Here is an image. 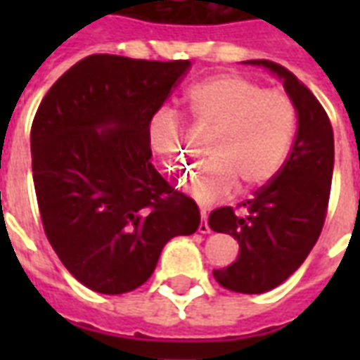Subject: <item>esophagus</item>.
<instances>
[{"mask_svg":"<svg viewBox=\"0 0 360 360\" xmlns=\"http://www.w3.org/2000/svg\"><path fill=\"white\" fill-rule=\"evenodd\" d=\"M200 216H202V221H200V226H198V233H210V226H208V221H206V212H200Z\"/></svg>","mask_w":360,"mask_h":360,"instance_id":"34e87169","label":"esophagus"}]
</instances>
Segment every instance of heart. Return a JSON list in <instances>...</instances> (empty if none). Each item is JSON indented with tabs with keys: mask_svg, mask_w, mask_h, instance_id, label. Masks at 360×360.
I'll return each instance as SVG.
<instances>
[{
	"mask_svg": "<svg viewBox=\"0 0 360 360\" xmlns=\"http://www.w3.org/2000/svg\"><path fill=\"white\" fill-rule=\"evenodd\" d=\"M188 110L212 133L202 169L183 181V191L200 204L262 187L281 169L297 125L291 96L262 89L239 73H221L188 90ZM150 150L169 173L185 172L187 131L177 111L158 110L146 127Z\"/></svg>",
	"mask_w": 360,
	"mask_h": 360,
	"instance_id": "obj_1",
	"label": "heart"
}]
</instances>
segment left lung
Instances as JSON below:
<instances>
[{
    "mask_svg": "<svg viewBox=\"0 0 360 360\" xmlns=\"http://www.w3.org/2000/svg\"><path fill=\"white\" fill-rule=\"evenodd\" d=\"M250 63L274 71L291 96L299 117L293 148L274 179L237 208H216L208 226L239 243L233 264L214 270L216 281L235 293L258 295L283 283L316 245L332 187L333 131L322 103L289 69L268 59Z\"/></svg>",
    "mask_w": 360,
    "mask_h": 360,
    "instance_id": "1",
    "label": "left lung"
}]
</instances>
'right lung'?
<instances>
[{
	"mask_svg": "<svg viewBox=\"0 0 360 360\" xmlns=\"http://www.w3.org/2000/svg\"><path fill=\"white\" fill-rule=\"evenodd\" d=\"M188 67V59L94 53L38 105L30 150L44 231L67 270L96 293L141 287L165 243L200 226L195 200L152 165L146 136Z\"/></svg>",
	"mask_w": 360,
	"mask_h": 360,
	"instance_id": "obj_1",
	"label": "right lung"
}]
</instances>
